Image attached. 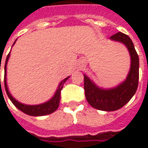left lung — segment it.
Masks as SVG:
<instances>
[{"instance_id":"1","label":"left lung","mask_w":148,"mask_h":148,"mask_svg":"<svg viewBox=\"0 0 148 148\" xmlns=\"http://www.w3.org/2000/svg\"><path fill=\"white\" fill-rule=\"evenodd\" d=\"M111 40L123 43L131 57V66L126 80L111 89L98 87L87 76L84 75L85 95L88 103L95 109L114 111L125 105L134 96L138 86L139 59L134 43L127 34L119 32L110 37Z\"/></svg>"}]
</instances>
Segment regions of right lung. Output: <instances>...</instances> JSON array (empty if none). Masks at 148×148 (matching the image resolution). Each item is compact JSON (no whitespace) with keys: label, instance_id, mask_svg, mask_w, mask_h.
I'll list each match as a JSON object with an SVG mask.
<instances>
[{"label":"right lung","instance_id":"1","mask_svg":"<svg viewBox=\"0 0 148 148\" xmlns=\"http://www.w3.org/2000/svg\"><path fill=\"white\" fill-rule=\"evenodd\" d=\"M16 42V40L14 41V43ZM13 44V45H14ZM10 53L7 55L6 57V60H5V77H4V83H5V91L6 94L8 95L10 99L11 100V102L14 105L16 108H18L20 111L24 112L25 114H28V115H31V116H43V115H47L49 114L53 113L54 111L57 110V109L59 106L60 99H61V90L63 87V85L66 82V81L69 78V77L65 78L64 80H62L60 82L58 88L57 90L56 93L53 95V97L52 99L43 103V104H40V105H24L22 103H20L19 101H17L14 99V97L10 95V91H9L8 87H7V83H6V65H7V62H8L9 58H10ZM1 69V68H0ZM1 82V79H0Z\"/></svg>","mask_w":148,"mask_h":148}]
</instances>
